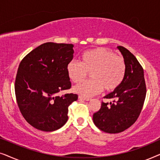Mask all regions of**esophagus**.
Here are the masks:
<instances>
[{
  "label": "esophagus",
  "instance_id": "esophagus-1",
  "mask_svg": "<svg viewBox=\"0 0 160 160\" xmlns=\"http://www.w3.org/2000/svg\"><path fill=\"white\" fill-rule=\"evenodd\" d=\"M78 100H86V101H89V100H90V98L83 97V96H79V97H78Z\"/></svg>",
  "mask_w": 160,
  "mask_h": 160
}]
</instances>
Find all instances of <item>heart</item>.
<instances>
[{"label": "heart", "instance_id": "1", "mask_svg": "<svg viewBox=\"0 0 160 160\" xmlns=\"http://www.w3.org/2000/svg\"><path fill=\"white\" fill-rule=\"evenodd\" d=\"M82 63L72 60L67 65V73L73 83L83 82L90 73L92 79L74 87V92L85 97L100 93L103 88L110 92L117 89L126 73L125 61L121 56L104 47H98L85 52Z\"/></svg>", "mask_w": 160, "mask_h": 160}]
</instances>
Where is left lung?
Here are the masks:
<instances>
[{
  "mask_svg": "<svg viewBox=\"0 0 160 160\" xmlns=\"http://www.w3.org/2000/svg\"><path fill=\"white\" fill-rule=\"evenodd\" d=\"M126 63V73L117 89L104 98L101 108L93 114L97 128L107 133H119L130 128L138 118L146 95L143 69L136 58L126 48L117 47Z\"/></svg>",
  "mask_w": 160,
  "mask_h": 160,
  "instance_id": "obj_1",
  "label": "left lung"
}]
</instances>
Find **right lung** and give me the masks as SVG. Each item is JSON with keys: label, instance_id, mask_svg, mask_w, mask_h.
<instances>
[{"label": "right lung", "instance_id": "1", "mask_svg": "<svg viewBox=\"0 0 160 160\" xmlns=\"http://www.w3.org/2000/svg\"><path fill=\"white\" fill-rule=\"evenodd\" d=\"M71 43L47 42L28 53L19 63L14 84L19 111L30 125L52 132L66 123L68 106L76 94L57 96L69 89L67 65L73 58Z\"/></svg>", "mask_w": 160, "mask_h": 160}]
</instances>
